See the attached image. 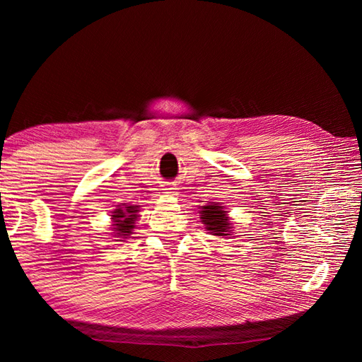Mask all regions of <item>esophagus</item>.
<instances>
[{"instance_id": "obj_1", "label": "esophagus", "mask_w": 362, "mask_h": 362, "mask_svg": "<svg viewBox=\"0 0 362 362\" xmlns=\"http://www.w3.org/2000/svg\"><path fill=\"white\" fill-rule=\"evenodd\" d=\"M169 192L168 193H173V194H175V188H168Z\"/></svg>"}]
</instances>
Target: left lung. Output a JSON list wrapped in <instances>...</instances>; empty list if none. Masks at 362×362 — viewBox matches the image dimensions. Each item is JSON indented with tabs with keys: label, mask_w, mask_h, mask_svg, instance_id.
Here are the masks:
<instances>
[{
	"label": "left lung",
	"mask_w": 362,
	"mask_h": 362,
	"mask_svg": "<svg viewBox=\"0 0 362 362\" xmlns=\"http://www.w3.org/2000/svg\"><path fill=\"white\" fill-rule=\"evenodd\" d=\"M201 218L212 235L228 236V217H226V212L222 211V206H204L201 211Z\"/></svg>",
	"instance_id": "8db88e82"
}]
</instances>
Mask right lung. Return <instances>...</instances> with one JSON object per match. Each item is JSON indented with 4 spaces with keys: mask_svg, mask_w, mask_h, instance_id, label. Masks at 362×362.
Listing matches in <instances>:
<instances>
[{
    "mask_svg": "<svg viewBox=\"0 0 362 362\" xmlns=\"http://www.w3.org/2000/svg\"><path fill=\"white\" fill-rule=\"evenodd\" d=\"M137 207L139 206H127L124 209H116L113 214V220H115V235H118V238H127L132 233V228L136 225V218L137 216Z\"/></svg>",
    "mask_w": 362,
    "mask_h": 362,
    "instance_id": "obj_1",
    "label": "right lung"
}]
</instances>
